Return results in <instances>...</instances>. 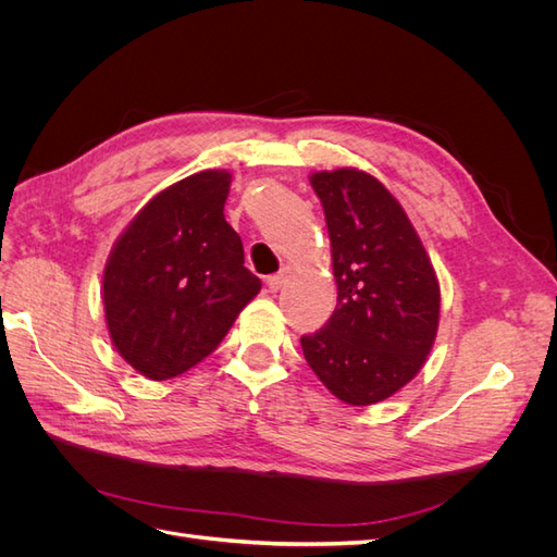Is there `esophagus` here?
<instances>
[{
    "instance_id": "esophagus-1",
    "label": "esophagus",
    "mask_w": 557,
    "mask_h": 557,
    "mask_svg": "<svg viewBox=\"0 0 557 557\" xmlns=\"http://www.w3.org/2000/svg\"><path fill=\"white\" fill-rule=\"evenodd\" d=\"M290 278V269H281L278 274H274V276H269L267 278V288L272 290V293H278L281 288H283V283Z\"/></svg>"
}]
</instances>
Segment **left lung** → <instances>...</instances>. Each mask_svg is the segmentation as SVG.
<instances>
[{
	"instance_id": "obj_1",
	"label": "left lung",
	"mask_w": 557,
	"mask_h": 557,
	"mask_svg": "<svg viewBox=\"0 0 557 557\" xmlns=\"http://www.w3.org/2000/svg\"><path fill=\"white\" fill-rule=\"evenodd\" d=\"M332 248L336 309L301 336L313 374L350 407L401 391L423 369L440 330L442 290L407 211L356 166L309 176Z\"/></svg>"
}]
</instances>
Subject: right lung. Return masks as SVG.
<instances>
[{"mask_svg": "<svg viewBox=\"0 0 557 557\" xmlns=\"http://www.w3.org/2000/svg\"><path fill=\"white\" fill-rule=\"evenodd\" d=\"M232 174L205 170L150 197L102 274L104 320L121 358L150 381L188 372L221 346L262 288L225 221Z\"/></svg>", "mask_w": 557, "mask_h": 557, "instance_id": "1", "label": "right lung"}]
</instances>
